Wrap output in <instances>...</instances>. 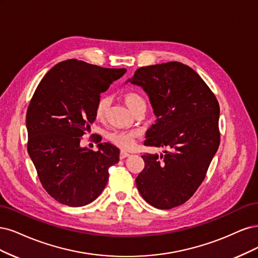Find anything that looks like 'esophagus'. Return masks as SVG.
<instances>
[{
  "label": "esophagus",
  "mask_w": 258,
  "mask_h": 258,
  "mask_svg": "<svg viewBox=\"0 0 258 258\" xmlns=\"http://www.w3.org/2000/svg\"><path fill=\"white\" fill-rule=\"evenodd\" d=\"M128 156H130V153H128V152H126V151H121V153H120V159H121V160L126 159V157H128Z\"/></svg>",
  "instance_id": "1"
}]
</instances>
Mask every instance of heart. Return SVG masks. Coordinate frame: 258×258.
<instances>
[{"instance_id": "obj_1", "label": "heart", "mask_w": 258, "mask_h": 258, "mask_svg": "<svg viewBox=\"0 0 258 258\" xmlns=\"http://www.w3.org/2000/svg\"><path fill=\"white\" fill-rule=\"evenodd\" d=\"M123 99L124 103L126 104V106L133 112L138 110L139 108H146L145 98L136 92L125 93L123 96ZM108 107H109V98L107 96L98 97L94 107V115L98 121H103L106 118ZM138 131H113L108 135V139L115 146L122 149H128L134 145L135 138L138 137Z\"/></svg>"}]
</instances>
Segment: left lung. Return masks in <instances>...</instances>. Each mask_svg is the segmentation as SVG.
<instances>
[{"label": "left lung", "instance_id": "obj_1", "mask_svg": "<svg viewBox=\"0 0 258 258\" xmlns=\"http://www.w3.org/2000/svg\"><path fill=\"white\" fill-rule=\"evenodd\" d=\"M127 82L143 88L156 117L145 146L166 148L143 155L136 185L157 209H171L193 196L220 145V106L212 91L189 66L168 62L140 68Z\"/></svg>", "mask_w": 258, "mask_h": 258}]
</instances>
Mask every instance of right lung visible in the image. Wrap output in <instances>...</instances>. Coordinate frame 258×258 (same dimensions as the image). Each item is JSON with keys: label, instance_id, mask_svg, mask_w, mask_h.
I'll return each mask as SVG.
<instances>
[{"label": "right lung", "instance_id": "obj_1", "mask_svg": "<svg viewBox=\"0 0 258 258\" xmlns=\"http://www.w3.org/2000/svg\"><path fill=\"white\" fill-rule=\"evenodd\" d=\"M125 69H104L66 60L49 71L33 95L27 112L28 152L48 194L70 207L86 206L101 195L120 150L98 144L97 151L80 146L95 121L101 93Z\"/></svg>", "mask_w": 258, "mask_h": 258}]
</instances>
